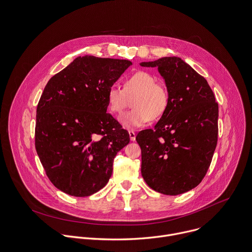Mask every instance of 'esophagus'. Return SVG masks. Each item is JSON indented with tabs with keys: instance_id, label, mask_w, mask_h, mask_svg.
Masks as SVG:
<instances>
[{
	"instance_id": "34e87169",
	"label": "esophagus",
	"mask_w": 252,
	"mask_h": 252,
	"mask_svg": "<svg viewBox=\"0 0 252 252\" xmlns=\"http://www.w3.org/2000/svg\"><path fill=\"white\" fill-rule=\"evenodd\" d=\"M128 134H129V138L131 141L135 140V132L133 130H128Z\"/></svg>"
}]
</instances>
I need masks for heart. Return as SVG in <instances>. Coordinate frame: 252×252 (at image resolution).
Wrapping results in <instances>:
<instances>
[{"label": "heart", "instance_id": "1", "mask_svg": "<svg viewBox=\"0 0 252 252\" xmlns=\"http://www.w3.org/2000/svg\"><path fill=\"white\" fill-rule=\"evenodd\" d=\"M156 78L145 70H139L126 79L123 90L112 86L106 93V104L109 111L121 115L132 97V109L121 118V124L126 128H135L147 125L151 120L161 118L169 104L167 90L156 83Z\"/></svg>", "mask_w": 252, "mask_h": 252}]
</instances>
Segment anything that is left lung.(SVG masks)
<instances>
[{
	"label": "left lung",
	"mask_w": 252,
	"mask_h": 252,
	"mask_svg": "<svg viewBox=\"0 0 252 252\" xmlns=\"http://www.w3.org/2000/svg\"><path fill=\"white\" fill-rule=\"evenodd\" d=\"M158 67L169 96L155 128L137 133L141 175L154 190L166 195L197 187L210 165L219 134V103L207 81L185 61L164 57L142 62Z\"/></svg>",
	"instance_id": "left-lung-1"
}]
</instances>
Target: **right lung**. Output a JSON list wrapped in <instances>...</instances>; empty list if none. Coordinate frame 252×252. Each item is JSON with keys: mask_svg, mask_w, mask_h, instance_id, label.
<instances>
[{"mask_svg": "<svg viewBox=\"0 0 252 252\" xmlns=\"http://www.w3.org/2000/svg\"><path fill=\"white\" fill-rule=\"evenodd\" d=\"M130 61L78 57L48 82L37 107L35 150L52 184L84 197L101 189L127 130L107 114L106 93Z\"/></svg>", "mask_w": 252, "mask_h": 252, "instance_id": "right-lung-1", "label": "right lung"}]
</instances>
